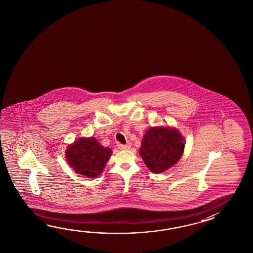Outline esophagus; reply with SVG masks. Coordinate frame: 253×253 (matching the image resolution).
Returning a JSON list of instances; mask_svg holds the SVG:
<instances>
[{
    "instance_id": "1",
    "label": "esophagus",
    "mask_w": 253,
    "mask_h": 253,
    "mask_svg": "<svg viewBox=\"0 0 253 253\" xmlns=\"http://www.w3.org/2000/svg\"><path fill=\"white\" fill-rule=\"evenodd\" d=\"M119 149H122V150H128L131 148V144L127 143L126 145H119Z\"/></svg>"
}]
</instances>
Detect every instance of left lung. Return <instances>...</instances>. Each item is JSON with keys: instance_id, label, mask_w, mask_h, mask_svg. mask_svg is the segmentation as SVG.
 Wrapping results in <instances>:
<instances>
[{"instance_id": "obj_1", "label": "left lung", "mask_w": 253, "mask_h": 253, "mask_svg": "<svg viewBox=\"0 0 253 253\" xmlns=\"http://www.w3.org/2000/svg\"><path fill=\"white\" fill-rule=\"evenodd\" d=\"M140 147V156L151 172H165L174 166L184 150L183 136L177 129L151 127Z\"/></svg>"}]
</instances>
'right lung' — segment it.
Listing matches in <instances>:
<instances>
[{
	"instance_id": "right-lung-1",
	"label": "right lung",
	"mask_w": 253,
	"mask_h": 253,
	"mask_svg": "<svg viewBox=\"0 0 253 253\" xmlns=\"http://www.w3.org/2000/svg\"><path fill=\"white\" fill-rule=\"evenodd\" d=\"M111 150L104 147L96 138H81L66 150L67 161L77 173L87 178L97 177L103 172L111 156Z\"/></svg>"
}]
</instances>
